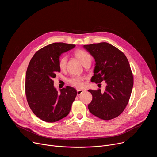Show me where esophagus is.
Masks as SVG:
<instances>
[{"label":"esophagus","mask_w":157,"mask_h":157,"mask_svg":"<svg viewBox=\"0 0 157 157\" xmlns=\"http://www.w3.org/2000/svg\"><path fill=\"white\" fill-rule=\"evenodd\" d=\"M83 92H84V91L82 90V89H78V90H77V95H78V96H79V95L81 94Z\"/></svg>","instance_id":"1"}]
</instances>
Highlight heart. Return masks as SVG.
Masks as SVG:
<instances>
[{"instance_id": "b5f03b06", "label": "heart", "mask_w": 157, "mask_h": 157, "mask_svg": "<svg viewBox=\"0 0 157 157\" xmlns=\"http://www.w3.org/2000/svg\"><path fill=\"white\" fill-rule=\"evenodd\" d=\"M75 55L83 65L91 61V56L84 50H77L75 52ZM66 63L67 57L64 55L62 56L59 61V68L61 71L66 70ZM83 80L84 78L82 77H73L70 79V82L76 87H82L84 85Z\"/></svg>"}]
</instances>
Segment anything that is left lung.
I'll use <instances>...</instances> for the list:
<instances>
[{"mask_svg": "<svg viewBox=\"0 0 157 157\" xmlns=\"http://www.w3.org/2000/svg\"><path fill=\"white\" fill-rule=\"evenodd\" d=\"M95 59L91 81H105L104 92L88 90L93 99L88 105L90 113L105 121L119 116L126 107L133 85V75L125 55L112 44L102 42L83 45Z\"/></svg>", "mask_w": 157, "mask_h": 157, "instance_id": "8db88e82", "label": "left lung"}]
</instances>
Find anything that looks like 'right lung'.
Masks as SVG:
<instances>
[{
	"instance_id": "add662e5",
	"label": "right lung",
	"mask_w": 157,
	"mask_h": 157,
	"mask_svg": "<svg viewBox=\"0 0 157 157\" xmlns=\"http://www.w3.org/2000/svg\"><path fill=\"white\" fill-rule=\"evenodd\" d=\"M75 44L54 43L36 52L31 59L25 77V93L33 114L43 121L55 122L70 113L77 91L72 87H54L53 79L60 71V56Z\"/></svg>"
}]
</instances>
